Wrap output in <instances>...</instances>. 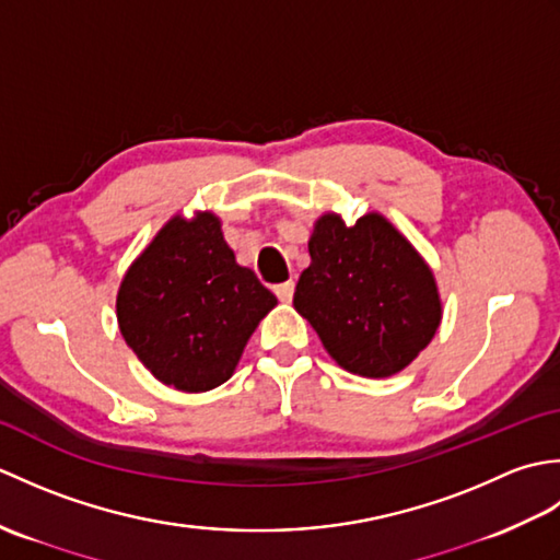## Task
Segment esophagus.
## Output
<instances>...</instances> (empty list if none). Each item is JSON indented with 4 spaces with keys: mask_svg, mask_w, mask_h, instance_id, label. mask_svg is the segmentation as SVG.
I'll use <instances>...</instances> for the list:
<instances>
[{
    "mask_svg": "<svg viewBox=\"0 0 560 560\" xmlns=\"http://www.w3.org/2000/svg\"><path fill=\"white\" fill-rule=\"evenodd\" d=\"M293 291H295V283L293 281H283V283H279V287H273V293H277V299L281 303H291Z\"/></svg>",
    "mask_w": 560,
    "mask_h": 560,
    "instance_id": "34e87169",
    "label": "esophagus"
}]
</instances>
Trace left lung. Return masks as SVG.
Wrapping results in <instances>:
<instances>
[{"label": "left lung", "mask_w": 560, "mask_h": 560, "mask_svg": "<svg viewBox=\"0 0 560 560\" xmlns=\"http://www.w3.org/2000/svg\"><path fill=\"white\" fill-rule=\"evenodd\" d=\"M307 253L311 267L301 273L293 307L343 371L397 375L431 343L443 319L435 273L383 213L351 225L341 213H323Z\"/></svg>", "instance_id": "8db88e82"}]
</instances>
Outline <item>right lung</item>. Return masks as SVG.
Wrapping results in <instances>:
<instances>
[{"mask_svg": "<svg viewBox=\"0 0 560 560\" xmlns=\"http://www.w3.org/2000/svg\"><path fill=\"white\" fill-rule=\"evenodd\" d=\"M277 295L235 261L221 219L175 213L129 265L117 289V325L147 371L180 392L229 380Z\"/></svg>", "mask_w": 560, "mask_h": 560, "instance_id": "add662e5", "label": "right lung"}]
</instances>
